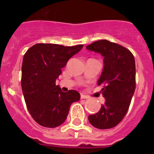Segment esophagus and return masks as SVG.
<instances>
[{
	"label": "esophagus",
	"instance_id": "34e87169",
	"mask_svg": "<svg viewBox=\"0 0 154 154\" xmlns=\"http://www.w3.org/2000/svg\"><path fill=\"white\" fill-rule=\"evenodd\" d=\"M81 99H89V97H88L87 96H85V95H83V94H81Z\"/></svg>",
	"mask_w": 154,
	"mask_h": 154
}]
</instances>
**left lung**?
I'll return each mask as SVG.
<instances>
[{"instance_id":"obj_1","label":"left lung","mask_w":154,"mask_h":154,"mask_svg":"<svg viewBox=\"0 0 154 154\" xmlns=\"http://www.w3.org/2000/svg\"><path fill=\"white\" fill-rule=\"evenodd\" d=\"M86 48L104 57L97 84L106 99L97 113L89 116V121L100 130L110 129L120 123L130 107L136 88L135 59L130 50L107 40L93 42Z\"/></svg>"}]
</instances>
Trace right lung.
Listing matches in <instances>:
<instances>
[{"label":"right lung","mask_w":154,"mask_h":154,"mask_svg":"<svg viewBox=\"0 0 154 154\" xmlns=\"http://www.w3.org/2000/svg\"><path fill=\"white\" fill-rule=\"evenodd\" d=\"M82 47L40 43L24 54L21 68L23 95L30 114L41 126L55 128L62 125L71 104L80 99L77 91L62 92L55 82L69 58Z\"/></svg>","instance_id":"add662e5"}]
</instances>
